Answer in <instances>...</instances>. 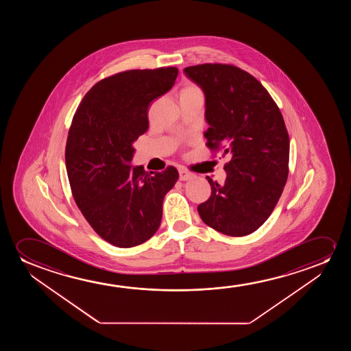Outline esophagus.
<instances>
[{
    "mask_svg": "<svg viewBox=\"0 0 351 351\" xmlns=\"http://www.w3.org/2000/svg\"><path fill=\"white\" fill-rule=\"evenodd\" d=\"M178 173H180V180L181 181H188V180L194 178V175L192 173H189V171L184 170V169H180Z\"/></svg>",
    "mask_w": 351,
    "mask_h": 351,
    "instance_id": "esophagus-1",
    "label": "esophagus"
}]
</instances>
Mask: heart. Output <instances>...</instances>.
<instances>
[{
	"label": "heart",
	"mask_w": 351,
	"mask_h": 351,
	"mask_svg": "<svg viewBox=\"0 0 351 351\" xmlns=\"http://www.w3.org/2000/svg\"><path fill=\"white\" fill-rule=\"evenodd\" d=\"M191 90H197V88H194V87H188V88H186L184 91H191Z\"/></svg>",
	"instance_id": "heart-1"
}]
</instances>
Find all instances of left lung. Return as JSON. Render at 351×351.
Masks as SVG:
<instances>
[{"instance_id": "obj_1", "label": "left lung", "mask_w": 351, "mask_h": 351, "mask_svg": "<svg viewBox=\"0 0 351 351\" xmlns=\"http://www.w3.org/2000/svg\"><path fill=\"white\" fill-rule=\"evenodd\" d=\"M205 96L207 146L230 154L223 184L207 178L211 197L202 221L228 236H245L274 211L289 173V135L278 106L250 73L205 63L183 69Z\"/></svg>"}]
</instances>
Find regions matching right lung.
Instances as JSON below:
<instances>
[{
  "instance_id": "right-lung-1",
  "label": "right lung",
  "mask_w": 351,
  "mask_h": 351,
  "mask_svg": "<svg viewBox=\"0 0 351 351\" xmlns=\"http://www.w3.org/2000/svg\"><path fill=\"white\" fill-rule=\"evenodd\" d=\"M175 67L133 69L97 82L82 98L66 145V167L79 210L103 240L141 245L158 230L176 168L149 173L130 165L133 143L149 128L151 101L170 91Z\"/></svg>"
}]
</instances>
